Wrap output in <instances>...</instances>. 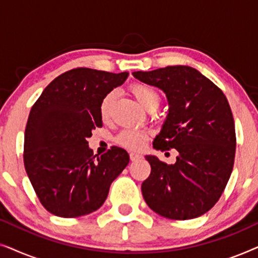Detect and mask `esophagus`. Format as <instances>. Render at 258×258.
Instances as JSON below:
<instances>
[{
	"label": "esophagus",
	"instance_id": "obj_1",
	"mask_svg": "<svg viewBox=\"0 0 258 258\" xmlns=\"http://www.w3.org/2000/svg\"><path fill=\"white\" fill-rule=\"evenodd\" d=\"M130 161H137V160H140V158H142V155H140V154H136V153H130Z\"/></svg>",
	"mask_w": 258,
	"mask_h": 258
}]
</instances>
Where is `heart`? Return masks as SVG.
<instances>
[{
	"instance_id": "1",
	"label": "heart",
	"mask_w": 258,
	"mask_h": 258,
	"mask_svg": "<svg viewBox=\"0 0 258 258\" xmlns=\"http://www.w3.org/2000/svg\"><path fill=\"white\" fill-rule=\"evenodd\" d=\"M130 94L136 98L137 102L146 109H157L161 102V96L154 88L143 83H134L129 87ZM115 95L114 93H108L101 101L100 104V116L102 119H107L109 117V110L114 102ZM148 139V133L142 130L135 129H124L118 134L116 137V142L123 148L129 150H140L142 149L144 143Z\"/></svg>"
}]
</instances>
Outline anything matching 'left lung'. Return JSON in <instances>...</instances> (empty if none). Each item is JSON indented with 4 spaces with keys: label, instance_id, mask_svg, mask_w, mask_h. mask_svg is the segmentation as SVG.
I'll return each instance as SVG.
<instances>
[{
    "label": "left lung",
    "instance_id": "8db88e82",
    "mask_svg": "<svg viewBox=\"0 0 258 258\" xmlns=\"http://www.w3.org/2000/svg\"><path fill=\"white\" fill-rule=\"evenodd\" d=\"M167 95L169 112L153 146L175 148V164L147 155L151 172L142 195L151 210L170 220H191L213 208L230 178L235 161V122L220 88L188 66L133 73Z\"/></svg>",
    "mask_w": 258,
    "mask_h": 258
}]
</instances>
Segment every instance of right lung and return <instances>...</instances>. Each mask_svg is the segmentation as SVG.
Listing matches in <instances>:
<instances>
[{
  "mask_svg": "<svg viewBox=\"0 0 258 258\" xmlns=\"http://www.w3.org/2000/svg\"><path fill=\"white\" fill-rule=\"evenodd\" d=\"M129 74L76 68L56 77L35 102L24 133V168L45 209L59 217L102 207L112 181L129 163L124 149L93 154L88 137L102 126L101 101Z\"/></svg>",
  "mask_w": 258,
  "mask_h": 258,
  "instance_id": "right-lung-1",
  "label": "right lung"
}]
</instances>
